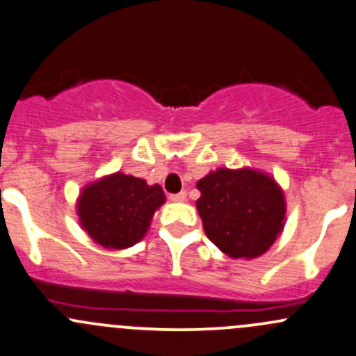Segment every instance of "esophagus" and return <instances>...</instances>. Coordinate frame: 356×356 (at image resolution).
Masks as SVG:
<instances>
[{"label": "esophagus", "mask_w": 356, "mask_h": 356, "mask_svg": "<svg viewBox=\"0 0 356 356\" xmlns=\"http://www.w3.org/2000/svg\"><path fill=\"white\" fill-rule=\"evenodd\" d=\"M170 201H186V197H188V194H186V191H181V193L177 194H170Z\"/></svg>", "instance_id": "esophagus-1"}]
</instances>
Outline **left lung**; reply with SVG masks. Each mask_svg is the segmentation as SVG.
<instances>
[{
  "label": "left lung",
  "mask_w": 356,
  "mask_h": 356,
  "mask_svg": "<svg viewBox=\"0 0 356 356\" xmlns=\"http://www.w3.org/2000/svg\"><path fill=\"white\" fill-rule=\"evenodd\" d=\"M196 201L207 237L227 256L252 259L275 244L285 225L283 191L264 172L218 168L200 179Z\"/></svg>",
  "instance_id": "left-lung-1"
}]
</instances>
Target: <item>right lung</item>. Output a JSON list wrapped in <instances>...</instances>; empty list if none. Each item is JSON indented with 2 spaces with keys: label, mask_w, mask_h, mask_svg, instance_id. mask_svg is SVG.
<instances>
[{
  "label": "right lung",
  "mask_w": 356,
  "mask_h": 356,
  "mask_svg": "<svg viewBox=\"0 0 356 356\" xmlns=\"http://www.w3.org/2000/svg\"><path fill=\"white\" fill-rule=\"evenodd\" d=\"M165 203L159 184L148 186L143 179L122 172L85 186L76 213L80 225L106 249H126L148 232L153 213Z\"/></svg>",
  "instance_id": "obj_1"
}]
</instances>
